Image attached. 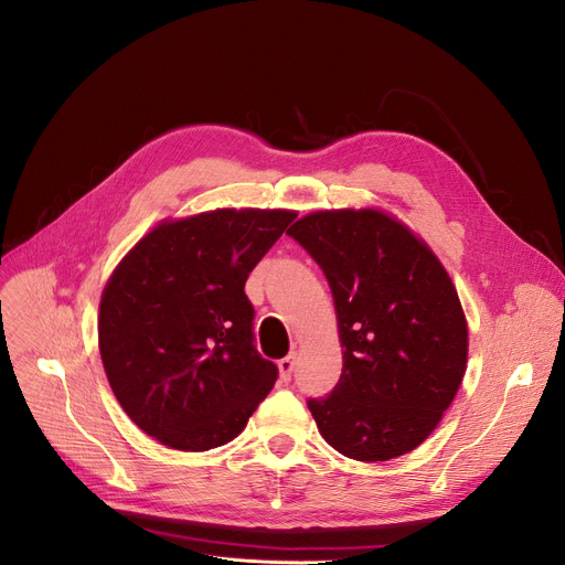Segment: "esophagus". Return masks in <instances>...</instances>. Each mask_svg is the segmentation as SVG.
Returning a JSON list of instances; mask_svg holds the SVG:
<instances>
[{"label":"esophagus","mask_w":565,"mask_h":565,"mask_svg":"<svg viewBox=\"0 0 565 565\" xmlns=\"http://www.w3.org/2000/svg\"><path fill=\"white\" fill-rule=\"evenodd\" d=\"M294 364H296V355H287L278 362V369H280V380L282 382H289L291 380V373H294Z\"/></svg>","instance_id":"1"}]
</instances>
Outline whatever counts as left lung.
Instances as JSON below:
<instances>
[{
	"label": "left lung",
	"instance_id": "8db88e82",
	"mask_svg": "<svg viewBox=\"0 0 565 565\" xmlns=\"http://www.w3.org/2000/svg\"><path fill=\"white\" fill-rule=\"evenodd\" d=\"M330 285L343 369L308 407L343 457L386 461L420 446L455 401L468 328L457 289L405 224L380 210H321L289 231Z\"/></svg>",
	"mask_w": 565,
	"mask_h": 565
}]
</instances>
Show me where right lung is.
<instances>
[{"label":"right lung","mask_w":565,"mask_h":565,"mask_svg":"<svg viewBox=\"0 0 565 565\" xmlns=\"http://www.w3.org/2000/svg\"><path fill=\"white\" fill-rule=\"evenodd\" d=\"M294 220L291 210L222 207L162 222L113 271L102 362L121 409L162 446L233 441L274 388L278 366L255 351L244 285Z\"/></svg>","instance_id":"right-lung-1"}]
</instances>
